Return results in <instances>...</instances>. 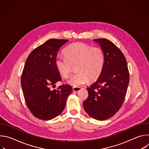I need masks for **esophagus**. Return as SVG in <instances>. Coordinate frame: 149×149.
Listing matches in <instances>:
<instances>
[{"instance_id": "34e87169", "label": "esophagus", "mask_w": 149, "mask_h": 149, "mask_svg": "<svg viewBox=\"0 0 149 149\" xmlns=\"http://www.w3.org/2000/svg\"><path fill=\"white\" fill-rule=\"evenodd\" d=\"M81 89H82V88L78 87H74L72 88V90H73V91H74V92H78V91H79Z\"/></svg>"}]
</instances>
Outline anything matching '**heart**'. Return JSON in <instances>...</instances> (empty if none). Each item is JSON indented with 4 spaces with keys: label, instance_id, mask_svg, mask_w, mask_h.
Segmentation results:
<instances>
[{
    "label": "heart",
    "instance_id": "obj_1",
    "mask_svg": "<svg viewBox=\"0 0 149 149\" xmlns=\"http://www.w3.org/2000/svg\"><path fill=\"white\" fill-rule=\"evenodd\" d=\"M65 57L57 56L55 64L59 75L68 78L75 67L77 72L67 83L74 87H79L90 80L94 81L100 75L104 64V54L100 47H92L84 43H74L65 48Z\"/></svg>",
    "mask_w": 149,
    "mask_h": 149
}]
</instances>
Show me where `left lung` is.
Listing matches in <instances>:
<instances>
[{"instance_id":"left-lung-1","label":"left lung","mask_w":149,"mask_h":149,"mask_svg":"<svg viewBox=\"0 0 149 149\" xmlns=\"http://www.w3.org/2000/svg\"><path fill=\"white\" fill-rule=\"evenodd\" d=\"M104 54L102 71L95 83L87 88L88 98L84 109L91 117L105 120L113 116L121 108L129 83V72L123 52L110 40L94 39Z\"/></svg>"}]
</instances>
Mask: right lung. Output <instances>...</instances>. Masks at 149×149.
Returning a JSON list of instances; mask_svg holds the SVG:
<instances>
[{
  "mask_svg": "<svg viewBox=\"0 0 149 149\" xmlns=\"http://www.w3.org/2000/svg\"><path fill=\"white\" fill-rule=\"evenodd\" d=\"M68 40L51 39L33 49L28 56L21 77V86L27 107L36 118L49 120L64 110L72 87L62 85L57 90L51 86L62 80L55 61L59 48Z\"/></svg>",
  "mask_w": 149,
  "mask_h": 149,
  "instance_id": "right-lung-1",
  "label": "right lung"
}]
</instances>
